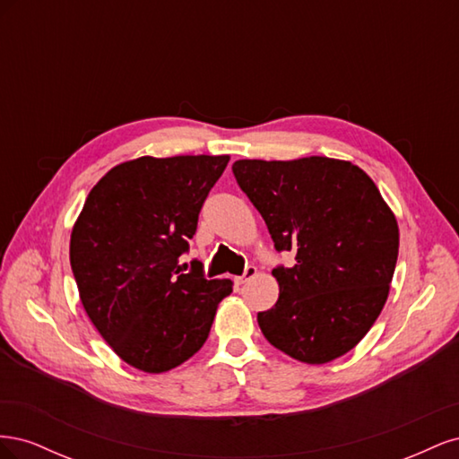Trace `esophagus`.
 <instances>
[{"label": "esophagus", "mask_w": 459, "mask_h": 459, "mask_svg": "<svg viewBox=\"0 0 459 459\" xmlns=\"http://www.w3.org/2000/svg\"><path fill=\"white\" fill-rule=\"evenodd\" d=\"M256 268L255 266H247L245 268V273L243 275H239V277H235V281H238V283H247V281H251L253 280V277L256 275Z\"/></svg>", "instance_id": "obj_1"}]
</instances>
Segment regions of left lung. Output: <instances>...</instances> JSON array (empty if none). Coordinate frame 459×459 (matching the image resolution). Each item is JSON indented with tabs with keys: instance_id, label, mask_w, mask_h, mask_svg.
Segmentation results:
<instances>
[{
	"instance_id": "left-lung-1",
	"label": "left lung",
	"mask_w": 459,
	"mask_h": 459,
	"mask_svg": "<svg viewBox=\"0 0 459 459\" xmlns=\"http://www.w3.org/2000/svg\"><path fill=\"white\" fill-rule=\"evenodd\" d=\"M239 187L266 221L277 251L273 308L264 337L304 364H327L366 337L379 317L398 258L396 216L359 166L329 159L233 162Z\"/></svg>"
}]
</instances>
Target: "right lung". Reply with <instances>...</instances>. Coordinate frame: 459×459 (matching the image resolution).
<instances>
[{"label": "right lung", "instance_id": "1", "mask_svg": "<svg viewBox=\"0 0 459 459\" xmlns=\"http://www.w3.org/2000/svg\"><path fill=\"white\" fill-rule=\"evenodd\" d=\"M230 155L140 157L93 186L71 233L82 307L115 354L145 373L184 364L208 339L231 280H204L178 258L197 231Z\"/></svg>", "mask_w": 459, "mask_h": 459}]
</instances>
